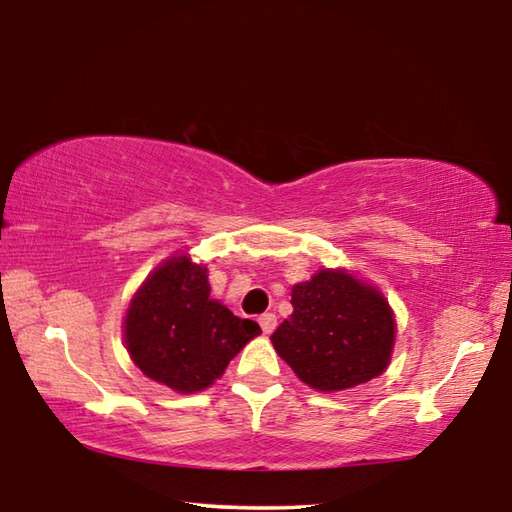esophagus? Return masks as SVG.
<instances>
[{"instance_id":"1","label":"esophagus","mask_w":512,"mask_h":512,"mask_svg":"<svg viewBox=\"0 0 512 512\" xmlns=\"http://www.w3.org/2000/svg\"><path fill=\"white\" fill-rule=\"evenodd\" d=\"M259 325H262V332L264 334H273V329L277 327L275 314H262V316H259Z\"/></svg>"}]
</instances>
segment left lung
Masks as SVG:
<instances>
[{
	"instance_id": "obj_1",
	"label": "left lung",
	"mask_w": 512,
	"mask_h": 512,
	"mask_svg": "<svg viewBox=\"0 0 512 512\" xmlns=\"http://www.w3.org/2000/svg\"><path fill=\"white\" fill-rule=\"evenodd\" d=\"M293 314L271 341L316 391H345L379 377L391 361L395 318L375 287L341 268H323L291 291Z\"/></svg>"
}]
</instances>
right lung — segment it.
Here are the masks:
<instances>
[{"label":"right lung","instance_id":"1","mask_svg":"<svg viewBox=\"0 0 512 512\" xmlns=\"http://www.w3.org/2000/svg\"><path fill=\"white\" fill-rule=\"evenodd\" d=\"M262 334L210 298L207 268L171 257L137 289L124 320L128 354L146 377L178 393H196L219 379L232 357Z\"/></svg>","mask_w":512,"mask_h":512}]
</instances>
